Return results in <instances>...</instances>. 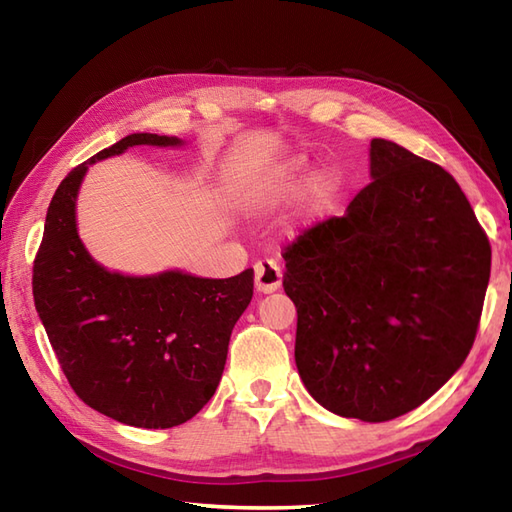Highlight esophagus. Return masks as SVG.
<instances>
[{
    "instance_id": "34e87169",
    "label": "esophagus",
    "mask_w": 512,
    "mask_h": 512,
    "mask_svg": "<svg viewBox=\"0 0 512 512\" xmlns=\"http://www.w3.org/2000/svg\"><path fill=\"white\" fill-rule=\"evenodd\" d=\"M255 286L266 295L281 286V268L275 259H259L255 264Z\"/></svg>"
}]
</instances>
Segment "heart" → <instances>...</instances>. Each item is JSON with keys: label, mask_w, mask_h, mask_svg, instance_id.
<instances>
[{"label": "heart", "mask_w": 512, "mask_h": 512, "mask_svg": "<svg viewBox=\"0 0 512 512\" xmlns=\"http://www.w3.org/2000/svg\"><path fill=\"white\" fill-rule=\"evenodd\" d=\"M306 169H308L306 158H292L284 162V165L275 169L262 184H259L255 191V200L259 204H279L292 198V195L301 189ZM339 187H341L339 173L332 169H319L310 178V187H308L310 202L314 206H319V209L321 206H328L334 200V195L339 193Z\"/></svg>", "instance_id": "b5f03b06"}]
</instances>
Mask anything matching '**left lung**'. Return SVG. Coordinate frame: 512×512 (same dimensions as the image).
Wrapping results in <instances>:
<instances>
[{
	"instance_id": "left-lung-1",
	"label": "left lung",
	"mask_w": 512,
	"mask_h": 512,
	"mask_svg": "<svg viewBox=\"0 0 512 512\" xmlns=\"http://www.w3.org/2000/svg\"><path fill=\"white\" fill-rule=\"evenodd\" d=\"M372 182L343 217L286 246L295 361L339 416L394 420L436 394L469 356L491 244L449 171L391 140L369 149Z\"/></svg>"
}]
</instances>
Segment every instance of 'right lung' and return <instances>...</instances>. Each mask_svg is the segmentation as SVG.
<instances>
[{
  "label": "right lung",
  "instance_id": "1",
  "mask_svg": "<svg viewBox=\"0 0 512 512\" xmlns=\"http://www.w3.org/2000/svg\"><path fill=\"white\" fill-rule=\"evenodd\" d=\"M134 145L180 140L125 136L63 178L32 266V297L63 374L85 405L132 427L169 429L191 420L215 394L231 332L253 299L255 273L123 277L94 262L76 233V193L94 160Z\"/></svg>",
  "mask_w": 512,
  "mask_h": 512
}]
</instances>
